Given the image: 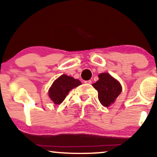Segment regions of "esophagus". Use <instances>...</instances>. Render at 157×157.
Masks as SVG:
<instances>
[{
	"label": "esophagus",
	"instance_id": "obj_1",
	"mask_svg": "<svg viewBox=\"0 0 157 157\" xmlns=\"http://www.w3.org/2000/svg\"><path fill=\"white\" fill-rule=\"evenodd\" d=\"M84 82H85V83H86V84H91V80H86V81H84Z\"/></svg>",
	"mask_w": 157,
	"mask_h": 157
}]
</instances>
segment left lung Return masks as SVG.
Wrapping results in <instances>:
<instances>
[{
	"label": "left lung",
	"instance_id": "8db88e82",
	"mask_svg": "<svg viewBox=\"0 0 157 157\" xmlns=\"http://www.w3.org/2000/svg\"><path fill=\"white\" fill-rule=\"evenodd\" d=\"M98 77L99 80L92 86L98 91V98L102 105L109 107L121 94L122 86L108 73L100 74Z\"/></svg>",
	"mask_w": 157,
	"mask_h": 157
}]
</instances>
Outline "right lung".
I'll return each instance as SVG.
<instances>
[{"mask_svg":"<svg viewBox=\"0 0 157 157\" xmlns=\"http://www.w3.org/2000/svg\"><path fill=\"white\" fill-rule=\"evenodd\" d=\"M80 84L79 80L63 75L53 82L48 91V95L54 103L60 104L65 100L70 90Z\"/></svg>","mask_w":157,"mask_h":157,"instance_id":"1","label":"right lung"}]
</instances>
